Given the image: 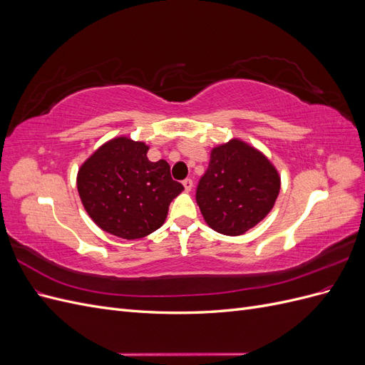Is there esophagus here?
<instances>
[{
  "instance_id": "1",
  "label": "esophagus",
  "mask_w": 365,
  "mask_h": 365,
  "mask_svg": "<svg viewBox=\"0 0 365 365\" xmlns=\"http://www.w3.org/2000/svg\"><path fill=\"white\" fill-rule=\"evenodd\" d=\"M182 185H184V189H185L187 192H190L192 187H193V181H192L190 178H185V180L182 181Z\"/></svg>"
}]
</instances>
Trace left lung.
Wrapping results in <instances>:
<instances>
[{
    "label": "left lung",
    "instance_id": "left-lung-1",
    "mask_svg": "<svg viewBox=\"0 0 365 365\" xmlns=\"http://www.w3.org/2000/svg\"><path fill=\"white\" fill-rule=\"evenodd\" d=\"M279 192L280 176L271 161L247 143L231 140L210 153L196 202L215 231L239 236L271 212Z\"/></svg>",
    "mask_w": 365,
    "mask_h": 365
}]
</instances>
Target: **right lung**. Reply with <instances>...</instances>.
Wrapping results in <instances>:
<instances>
[{
  "label": "right lung",
  "instance_id": "right-lung-1",
  "mask_svg": "<svg viewBox=\"0 0 365 365\" xmlns=\"http://www.w3.org/2000/svg\"><path fill=\"white\" fill-rule=\"evenodd\" d=\"M149 146L128 137L109 140L77 173V190L94 222L117 237L134 240L158 230L184 187L170 165L148 160Z\"/></svg>",
  "mask_w": 365,
  "mask_h": 365
}]
</instances>
